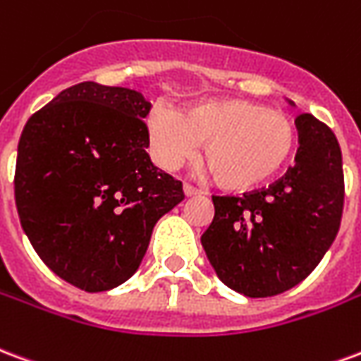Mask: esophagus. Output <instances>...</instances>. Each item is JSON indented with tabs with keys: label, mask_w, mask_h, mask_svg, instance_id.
I'll return each mask as SVG.
<instances>
[{
	"label": "esophagus",
	"mask_w": 361,
	"mask_h": 361,
	"mask_svg": "<svg viewBox=\"0 0 361 361\" xmlns=\"http://www.w3.org/2000/svg\"><path fill=\"white\" fill-rule=\"evenodd\" d=\"M183 190H184V196H188V198H192V196H200V194H202L198 188H194V186H190V184H184Z\"/></svg>",
	"instance_id": "1"
}]
</instances>
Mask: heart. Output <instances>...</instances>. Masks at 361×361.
<instances>
[{
	"label": "heart",
	"instance_id": "heart-1",
	"mask_svg": "<svg viewBox=\"0 0 361 361\" xmlns=\"http://www.w3.org/2000/svg\"><path fill=\"white\" fill-rule=\"evenodd\" d=\"M149 154L163 169L188 159L202 142V159L225 190H252L277 177L298 142L294 121L244 97L206 99L178 113L155 105L146 117Z\"/></svg>",
	"mask_w": 361,
	"mask_h": 361
}]
</instances>
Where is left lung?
Here are the masks:
<instances>
[{
	"mask_svg": "<svg viewBox=\"0 0 361 361\" xmlns=\"http://www.w3.org/2000/svg\"><path fill=\"white\" fill-rule=\"evenodd\" d=\"M294 105V102H288ZM294 167L242 198L213 196L202 246L217 277L250 298L302 283L335 240L344 206L343 154L335 133L304 113L296 119Z\"/></svg>",
	"mask_w": 361,
	"mask_h": 361,
	"instance_id": "1",
	"label": "left lung"
}]
</instances>
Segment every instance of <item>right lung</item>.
Here are the masks:
<instances>
[{
	"instance_id": "obj_1",
	"label": "right lung",
	"mask_w": 361,
	"mask_h": 361,
	"mask_svg": "<svg viewBox=\"0 0 361 361\" xmlns=\"http://www.w3.org/2000/svg\"><path fill=\"white\" fill-rule=\"evenodd\" d=\"M148 113L140 92L80 82L34 113L20 134L23 231L57 277L86 292L133 277L155 223L184 200L180 180L146 152Z\"/></svg>"
}]
</instances>
